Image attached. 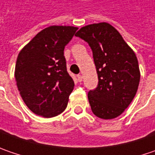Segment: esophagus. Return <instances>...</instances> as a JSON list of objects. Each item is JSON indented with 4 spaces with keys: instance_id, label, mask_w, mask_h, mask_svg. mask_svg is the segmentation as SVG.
<instances>
[{
    "instance_id": "esophagus-1",
    "label": "esophagus",
    "mask_w": 155,
    "mask_h": 155,
    "mask_svg": "<svg viewBox=\"0 0 155 155\" xmlns=\"http://www.w3.org/2000/svg\"><path fill=\"white\" fill-rule=\"evenodd\" d=\"M77 78H78V82H82V80H83V76H82V75H78V76H77Z\"/></svg>"
}]
</instances>
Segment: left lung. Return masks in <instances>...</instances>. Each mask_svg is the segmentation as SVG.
<instances>
[{
	"label": "left lung",
	"instance_id": "obj_1",
	"mask_svg": "<svg viewBox=\"0 0 155 155\" xmlns=\"http://www.w3.org/2000/svg\"><path fill=\"white\" fill-rule=\"evenodd\" d=\"M93 52L98 84L88 93L93 114L108 120L119 116L137 92L140 72L134 51L109 23L91 24L75 34Z\"/></svg>",
	"mask_w": 155,
	"mask_h": 155
}]
</instances>
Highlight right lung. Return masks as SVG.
I'll return each mask as SVG.
<instances>
[{
  "instance_id": "1",
  "label": "right lung",
  "mask_w": 155,
  "mask_h": 155,
  "mask_svg": "<svg viewBox=\"0 0 155 155\" xmlns=\"http://www.w3.org/2000/svg\"><path fill=\"white\" fill-rule=\"evenodd\" d=\"M78 27L51 26L20 51L15 77L21 97L34 114L51 118L66 109L74 81L66 70L64 46Z\"/></svg>"
}]
</instances>
